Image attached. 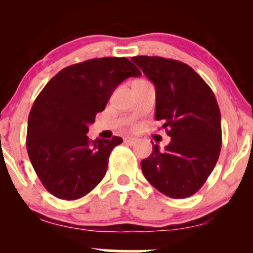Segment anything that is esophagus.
<instances>
[{
  "label": "esophagus",
  "mask_w": 253,
  "mask_h": 253,
  "mask_svg": "<svg viewBox=\"0 0 253 253\" xmlns=\"http://www.w3.org/2000/svg\"><path fill=\"white\" fill-rule=\"evenodd\" d=\"M124 143L127 144V145H133V144L136 143V139L132 138V136H126V138L124 139Z\"/></svg>",
  "instance_id": "obj_1"
}]
</instances>
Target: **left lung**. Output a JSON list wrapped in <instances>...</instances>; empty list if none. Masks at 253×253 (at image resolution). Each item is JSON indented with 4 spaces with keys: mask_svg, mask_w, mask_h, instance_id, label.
Listing matches in <instances>:
<instances>
[{
    "mask_svg": "<svg viewBox=\"0 0 253 253\" xmlns=\"http://www.w3.org/2000/svg\"><path fill=\"white\" fill-rule=\"evenodd\" d=\"M132 60L155 84V118L171 136L164 151L153 145L152 155L141 161L145 178L164 195L189 197L207 181L221 150V115L214 92L178 60L149 56Z\"/></svg>",
    "mask_w": 253,
    "mask_h": 253,
    "instance_id": "left-lung-1",
    "label": "left lung"
}]
</instances>
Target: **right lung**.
<instances>
[{"label": "right lung", "mask_w": 253, "mask_h": 253, "mask_svg": "<svg viewBox=\"0 0 253 253\" xmlns=\"http://www.w3.org/2000/svg\"><path fill=\"white\" fill-rule=\"evenodd\" d=\"M141 72L127 58H95L66 66L43 86L28 117V157L48 193L77 200L102 181L120 136L90 140L89 125L113 91Z\"/></svg>", "instance_id": "obj_1"}]
</instances>
